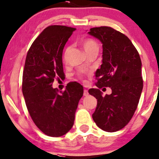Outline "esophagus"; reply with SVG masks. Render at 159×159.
<instances>
[{
    "label": "esophagus",
    "mask_w": 159,
    "mask_h": 159,
    "mask_svg": "<svg viewBox=\"0 0 159 159\" xmlns=\"http://www.w3.org/2000/svg\"><path fill=\"white\" fill-rule=\"evenodd\" d=\"M88 94H89V93H88V90H84V92H83V95L84 96H88Z\"/></svg>",
    "instance_id": "34e87169"
}]
</instances>
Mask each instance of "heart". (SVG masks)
Here are the masks:
<instances>
[{
    "label": "heart",
    "instance_id": "heart-1",
    "mask_svg": "<svg viewBox=\"0 0 159 159\" xmlns=\"http://www.w3.org/2000/svg\"><path fill=\"white\" fill-rule=\"evenodd\" d=\"M82 44L84 49V51H85L88 55H89L90 52H94V51H97V52H98V49H99V46H98V43L96 42V40H94L93 39H91V38L84 39L82 42ZM68 51H69V48L67 47V48L65 49L64 54H63L64 57H66ZM85 76H86V74L83 71H80L78 72V73H77V77L81 80H83Z\"/></svg>",
    "mask_w": 159,
    "mask_h": 159
}]
</instances>
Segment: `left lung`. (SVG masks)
Here are the masks:
<instances>
[{
    "mask_svg": "<svg viewBox=\"0 0 159 159\" xmlns=\"http://www.w3.org/2000/svg\"><path fill=\"white\" fill-rule=\"evenodd\" d=\"M88 34L103 47L102 64L96 72L97 88L88 90L97 99L92 117L101 129L115 132L129 123L139 104L143 88L141 59L131 40L111 27L90 28ZM103 87H111L112 93L103 98Z\"/></svg>",
    "mask_w": 159,
    "mask_h": 159,
    "instance_id": "left-lung-1",
    "label": "left lung"
}]
</instances>
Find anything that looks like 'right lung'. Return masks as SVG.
<instances>
[{
	"label": "right lung",
	"mask_w": 159,
	"mask_h": 159,
	"mask_svg": "<svg viewBox=\"0 0 159 159\" xmlns=\"http://www.w3.org/2000/svg\"><path fill=\"white\" fill-rule=\"evenodd\" d=\"M76 28L65 25L47 27L28 49L22 75V90L28 112L44 134L58 137L71 129L83 88L70 82L59 93L52 87L64 77L62 54Z\"/></svg>",
	"instance_id": "right-lung-1"
}]
</instances>
